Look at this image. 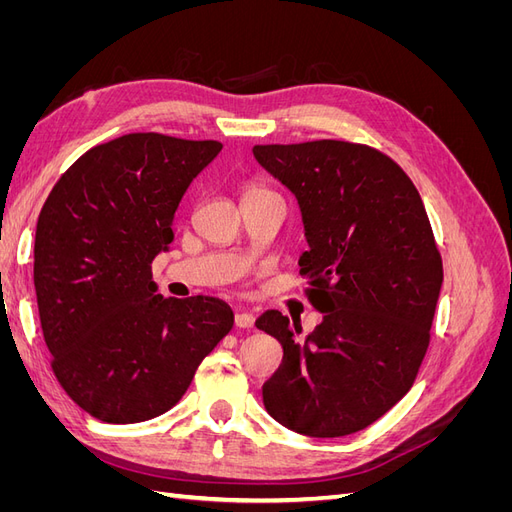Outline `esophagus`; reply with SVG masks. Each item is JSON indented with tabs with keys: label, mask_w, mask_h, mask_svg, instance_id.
Listing matches in <instances>:
<instances>
[{
	"label": "esophagus",
	"mask_w": 512,
	"mask_h": 512,
	"mask_svg": "<svg viewBox=\"0 0 512 512\" xmlns=\"http://www.w3.org/2000/svg\"><path fill=\"white\" fill-rule=\"evenodd\" d=\"M254 314H247V312H239L235 316V327L237 329H252L254 327Z\"/></svg>",
	"instance_id": "esophagus-1"
}]
</instances>
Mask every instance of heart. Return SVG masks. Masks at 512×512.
I'll return each mask as SVG.
<instances>
[{
  "label": "heart",
  "mask_w": 512,
  "mask_h": 512,
  "mask_svg": "<svg viewBox=\"0 0 512 512\" xmlns=\"http://www.w3.org/2000/svg\"><path fill=\"white\" fill-rule=\"evenodd\" d=\"M252 190H258V188H252Z\"/></svg>",
  "instance_id": "1"
}]
</instances>
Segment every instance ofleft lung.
Listing matches in <instances>:
<instances>
[{
    "label": "left lung",
    "instance_id": "left-lung-1",
    "mask_svg": "<svg viewBox=\"0 0 512 512\" xmlns=\"http://www.w3.org/2000/svg\"><path fill=\"white\" fill-rule=\"evenodd\" d=\"M254 158L299 200L309 245L299 267L322 312L307 337L277 309L256 320L284 348L265 408L303 436H348L389 412L425 359L444 277L425 205L367 145H256Z\"/></svg>",
    "mask_w": 512,
    "mask_h": 512
}]
</instances>
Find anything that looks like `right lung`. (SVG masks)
<instances>
[{
  "label": "right lung",
  "instance_id": "1",
  "mask_svg": "<svg viewBox=\"0 0 512 512\" xmlns=\"http://www.w3.org/2000/svg\"><path fill=\"white\" fill-rule=\"evenodd\" d=\"M220 151L158 132L119 136L83 153L40 211L34 284L51 367L104 423L168 412L235 322L224 301L164 299L151 280L185 190Z\"/></svg>",
  "mask_w": 512,
  "mask_h": 512
}]
</instances>
